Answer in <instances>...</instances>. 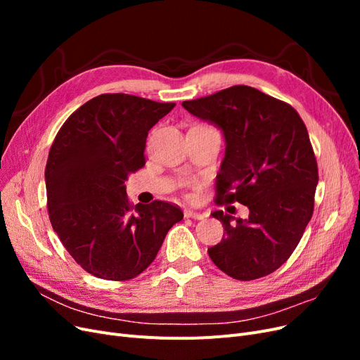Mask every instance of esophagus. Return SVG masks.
<instances>
[{"mask_svg":"<svg viewBox=\"0 0 360 360\" xmlns=\"http://www.w3.org/2000/svg\"><path fill=\"white\" fill-rule=\"evenodd\" d=\"M184 217H189V219H197V221H201L204 219V214L202 213H198V212H193V210H186L184 212Z\"/></svg>","mask_w":360,"mask_h":360,"instance_id":"esophagus-1","label":"esophagus"}]
</instances>
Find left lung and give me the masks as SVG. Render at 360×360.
I'll return each instance as SVG.
<instances>
[{
  "mask_svg": "<svg viewBox=\"0 0 360 360\" xmlns=\"http://www.w3.org/2000/svg\"><path fill=\"white\" fill-rule=\"evenodd\" d=\"M222 129L225 158L216 176L217 205H248V219L222 210L221 243L209 248L213 263L238 281L274 274L299 245L314 213L319 167L303 120L294 108L248 85L183 102Z\"/></svg>",
  "mask_w": 360,
  "mask_h": 360,
  "instance_id": "left-lung-1",
  "label": "left lung"
}]
</instances>
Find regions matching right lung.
I'll use <instances>...</instances> for the list:
<instances>
[{"instance_id":"add662e5","label":"right lung","mask_w":360,"mask_h":360,"mask_svg":"<svg viewBox=\"0 0 360 360\" xmlns=\"http://www.w3.org/2000/svg\"><path fill=\"white\" fill-rule=\"evenodd\" d=\"M176 103L124 93L93 97L58 130L45 169L53 231L85 271L127 281L153 263L169 228L183 219L167 201H129L127 174L146 165L148 130Z\"/></svg>"}]
</instances>
